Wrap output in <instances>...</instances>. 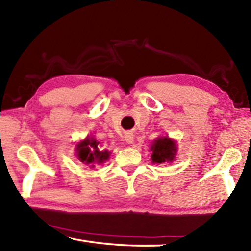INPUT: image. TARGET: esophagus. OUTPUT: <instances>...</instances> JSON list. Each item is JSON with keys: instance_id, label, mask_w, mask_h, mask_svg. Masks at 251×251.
Returning <instances> with one entry per match:
<instances>
[{"instance_id": "obj_1", "label": "esophagus", "mask_w": 251, "mask_h": 251, "mask_svg": "<svg viewBox=\"0 0 251 251\" xmlns=\"http://www.w3.org/2000/svg\"><path fill=\"white\" fill-rule=\"evenodd\" d=\"M125 141L128 144L133 143L134 142V134L130 133V131H127V133L125 134Z\"/></svg>"}]
</instances>
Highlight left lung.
<instances>
[{
  "instance_id": "8db88e82",
  "label": "left lung",
  "mask_w": 251,
  "mask_h": 251,
  "mask_svg": "<svg viewBox=\"0 0 251 251\" xmlns=\"http://www.w3.org/2000/svg\"><path fill=\"white\" fill-rule=\"evenodd\" d=\"M151 158L154 164L172 163V161L175 159V156L177 154V147L175 141L168 138L167 136L155 139V141L152 142V145L151 146Z\"/></svg>"
}]
</instances>
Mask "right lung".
Returning <instances> with one entry per match:
<instances>
[{
    "label": "right lung",
    "mask_w": 251,
    "mask_h": 251,
    "mask_svg": "<svg viewBox=\"0 0 251 251\" xmlns=\"http://www.w3.org/2000/svg\"><path fill=\"white\" fill-rule=\"evenodd\" d=\"M99 144L100 142H97L93 137H86L84 141L79 142L76 145V155H77V158L82 163L90 165L91 167H94L96 163H104L105 160L109 158L110 152L107 150L100 151Z\"/></svg>",
    "instance_id": "add662e5"
}]
</instances>
